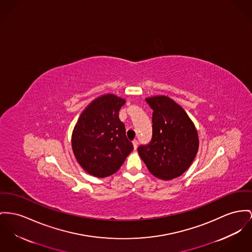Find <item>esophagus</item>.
Instances as JSON below:
<instances>
[{"instance_id": "34e87169", "label": "esophagus", "mask_w": 252, "mask_h": 252, "mask_svg": "<svg viewBox=\"0 0 252 252\" xmlns=\"http://www.w3.org/2000/svg\"><path fill=\"white\" fill-rule=\"evenodd\" d=\"M137 144H138V142H137V140L136 139H134L133 140V145H134V149L135 150L136 148H137Z\"/></svg>"}]
</instances>
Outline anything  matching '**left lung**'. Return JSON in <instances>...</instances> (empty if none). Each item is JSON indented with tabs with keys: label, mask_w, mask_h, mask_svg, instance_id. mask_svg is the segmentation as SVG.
<instances>
[{
	"label": "left lung",
	"mask_w": 252,
	"mask_h": 252,
	"mask_svg": "<svg viewBox=\"0 0 252 252\" xmlns=\"http://www.w3.org/2000/svg\"><path fill=\"white\" fill-rule=\"evenodd\" d=\"M153 110V134L149 144L137 148L155 177L169 181L183 175L199 149L196 127L185 110L165 95L147 97Z\"/></svg>",
	"instance_id": "obj_1"
}]
</instances>
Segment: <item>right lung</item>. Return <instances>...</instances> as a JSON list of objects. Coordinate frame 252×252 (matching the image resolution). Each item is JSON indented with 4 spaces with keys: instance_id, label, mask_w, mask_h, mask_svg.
<instances>
[{
    "instance_id": "add662e5",
    "label": "right lung",
    "mask_w": 252,
    "mask_h": 252,
    "mask_svg": "<svg viewBox=\"0 0 252 252\" xmlns=\"http://www.w3.org/2000/svg\"><path fill=\"white\" fill-rule=\"evenodd\" d=\"M125 99L104 94L80 115L71 135V147L80 166L97 178L115 174L134 146L118 118Z\"/></svg>"
}]
</instances>
